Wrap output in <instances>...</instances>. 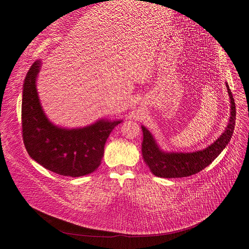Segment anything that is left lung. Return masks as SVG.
I'll use <instances>...</instances> for the list:
<instances>
[{
    "instance_id": "left-lung-1",
    "label": "left lung",
    "mask_w": 249,
    "mask_h": 249,
    "mask_svg": "<svg viewBox=\"0 0 249 249\" xmlns=\"http://www.w3.org/2000/svg\"><path fill=\"white\" fill-rule=\"evenodd\" d=\"M226 88L230 98V117L227 127L216 141L208 147L193 152H168L162 150L156 143L153 135L144 126H141L143 132L142 156L150 172L159 178H176L197 174L210 164L223 151L229 143L236 120L235 103L228 84Z\"/></svg>"
}]
</instances>
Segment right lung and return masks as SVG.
Wrapping results in <instances>:
<instances>
[{
  "mask_svg": "<svg viewBox=\"0 0 249 249\" xmlns=\"http://www.w3.org/2000/svg\"><path fill=\"white\" fill-rule=\"evenodd\" d=\"M41 60H36L25 76L22 96V131L30 158L50 172L83 177L99 167L104 146L112 130L122 120L100 119L80 127L65 128L45 115L36 88Z\"/></svg>",
  "mask_w": 249,
  "mask_h": 249,
  "instance_id": "obj_1",
  "label": "right lung"
}]
</instances>
